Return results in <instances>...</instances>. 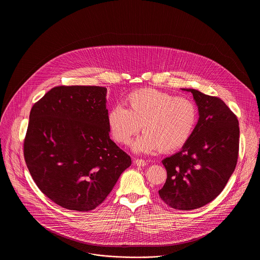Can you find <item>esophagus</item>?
<instances>
[{
	"mask_svg": "<svg viewBox=\"0 0 260 260\" xmlns=\"http://www.w3.org/2000/svg\"><path fill=\"white\" fill-rule=\"evenodd\" d=\"M135 162H136V166H138V167H143V166L147 165V161H144L142 159H136Z\"/></svg>",
	"mask_w": 260,
	"mask_h": 260,
	"instance_id": "1",
	"label": "esophagus"
}]
</instances>
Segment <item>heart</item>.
Listing matches in <instances>:
<instances>
[{
	"label": "heart",
	"instance_id": "b5f03b06",
	"mask_svg": "<svg viewBox=\"0 0 260 260\" xmlns=\"http://www.w3.org/2000/svg\"><path fill=\"white\" fill-rule=\"evenodd\" d=\"M126 108L113 106L107 114V124L113 138L127 145L140 131L144 134L134 143L138 152L160 150L170 153L182 148L193 134L198 112L194 102L183 96L156 88H140L124 99Z\"/></svg>",
	"mask_w": 260,
	"mask_h": 260
}]
</instances>
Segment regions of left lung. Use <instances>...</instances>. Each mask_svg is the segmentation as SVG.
I'll return each instance as SVG.
<instances>
[{
  "label": "left lung",
  "instance_id": "1",
  "mask_svg": "<svg viewBox=\"0 0 260 260\" xmlns=\"http://www.w3.org/2000/svg\"><path fill=\"white\" fill-rule=\"evenodd\" d=\"M198 123L188 142L161 162L167 180L159 195L175 210L199 209L216 198L235 170L239 155L238 118L222 99L197 89Z\"/></svg>",
  "mask_w": 260,
  "mask_h": 260
}]
</instances>
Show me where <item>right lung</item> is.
I'll list each match as a JSON object with an SVG mask.
<instances>
[{
	"instance_id": "1",
	"label": "right lung",
	"mask_w": 260,
	"mask_h": 260,
	"mask_svg": "<svg viewBox=\"0 0 260 260\" xmlns=\"http://www.w3.org/2000/svg\"><path fill=\"white\" fill-rule=\"evenodd\" d=\"M106 87H52L30 112L25 162L39 189L64 209L94 210L131 157L109 136Z\"/></svg>"
}]
</instances>
